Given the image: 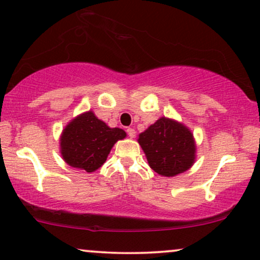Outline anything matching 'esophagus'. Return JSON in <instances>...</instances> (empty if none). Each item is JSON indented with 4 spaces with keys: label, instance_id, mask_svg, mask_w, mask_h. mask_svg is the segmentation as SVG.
I'll return each mask as SVG.
<instances>
[{
    "label": "esophagus",
    "instance_id": "1",
    "mask_svg": "<svg viewBox=\"0 0 260 260\" xmlns=\"http://www.w3.org/2000/svg\"><path fill=\"white\" fill-rule=\"evenodd\" d=\"M126 133H127V135H129L130 139H134V137L136 136V131H135V129H133V127H127Z\"/></svg>",
    "mask_w": 260,
    "mask_h": 260
}]
</instances>
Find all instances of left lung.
<instances>
[{
    "mask_svg": "<svg viewBox=\"0 0 260 260\" xmlns=\"http://www.w3.org/2000/svg\"><path fill=\"white\" fill-rule=\"evenodd\" d=\"M147 161L156 174L174 177L191 168L195 161V141L191 131L178 121L161 117L139 135Z\"/></svg>",
    "mask_w": 260,
    "mask_h": 260,
    "instance_id": "8db88e82",
    "label": "left lung"
}]
</instances>
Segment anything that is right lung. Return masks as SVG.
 Returning a JSON list of instances; mask_svg holds the SVG:
<instances>
[{
	"mask_svg": "<svg viewBox=\"0 0 260 260\" xmlns=\"http://www.w3.org/2000/svg\"><path fill=\"white\" fill-rule=\"evenodd\" d=\"M125 136L124 130L107 126L89 111L66 125L60 137V152L72 168L94 172L104 165L114 143Z\"/></svg>",
	"mask_w": 260,
	"mask_h": 260,
	"instance_id": "obj_1",
	"label": "right lung"
}]
</instances>
